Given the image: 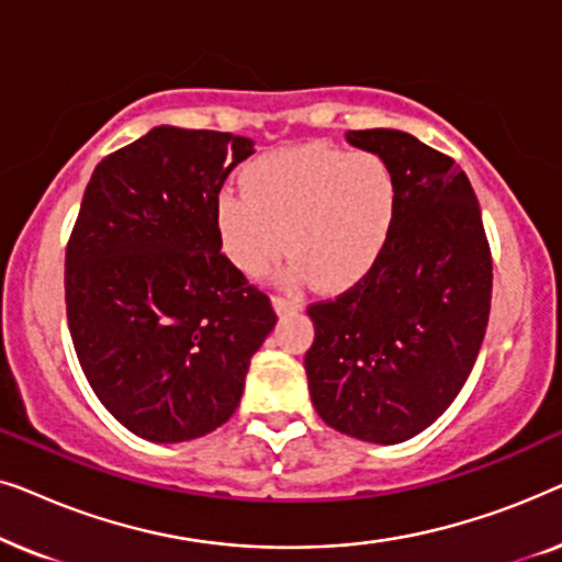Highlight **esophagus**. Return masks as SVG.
<instances>
[{"label": "esophagus", "mask_w": 562, "mask_h": 562, "mask_svg": "<svg viewBox=\"0 0 562 562\" xmlns=\"http://www.w3.org/2000/svg\"><path fill=\"white\" fill-rule=\"evenodd\" d=\"M273 306H276V312H279V314H291V312L302 310V302H299V299H294V296L276 294L273 296Z\"/></svg>", "instance_id": "obj_1"}]
</instances>
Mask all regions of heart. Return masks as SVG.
Segmentation results:
<instances>
[{
  "mask_svg": "<svg viewBox=\"0 0 562 562\" xmlns=\"http://www.w3.org/2000/svg\"><path fill=\"white\" fill-rule=\"evenodd\" d=\"M248 189L217 196L227 258L260 276L281 258L322 291L345 289L371 271L389 240L396 191L389 168L368 153L319 145L276 150L248 168Z\"/></svg>",
  "mask_w": 562,
  "mask_h": 562,
  "instance_id": "obj_1",
  "label": "heart"
}]
</instances>
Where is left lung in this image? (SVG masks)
<instances>
[{
	"label": "left lung",
	"mask_w": 562,
	"mask_h": 562,
	"mask_svg": "<svg viewBox=\"0 0 562 562\" xmlns=\"http://www.w3.org/2000/svg\"><path fill=\"white\" fill-rule=\"evenodd\" d=\"M345 137L389 168L394 222L371 271L306 310L314 342L304 368L329 427L396 445L432 425L473 371L491 312V250L456 160L402 130Z\"/></svg>",
	"instance_id": "left-lung-1"
}]
</instances>
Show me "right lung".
Returning <instances> with one entry per match:
<instances>
[{
    "instance_id": "right-lung-1",
    "label": "right lung",
    "mask_w": 562,
    "mask_h": 562,
    "mask_svg": "<svg viewBox=\"0 0 562 562\" xmlns=\"http://www.w3.org/2000/svg\"><path fill=\"white\" fill-rule=\"evenodd\" d=\"M252 140L153 127L94 168L66 248V314L81 371L120 425L183 442L225 425L276 325L233 266L217 196Z\"/></svg>"
}]
</instances>
